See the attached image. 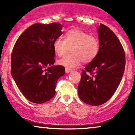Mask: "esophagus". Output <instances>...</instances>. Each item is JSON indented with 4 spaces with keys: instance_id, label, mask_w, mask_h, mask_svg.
<instances>
[{
    "instance_id": "obj_1",
    "label": "esophagus",
    "mask_w": 135,
    "mask_h": 135,
    "mask_svg": "<svg viewBox=\"0 0 135 135\" xmlns=\"http://www.w3.org/2000/svg\"><path fill=\"white\" fill-rule=\"evenodd\" d=\"M71 72H72V70H70V69H67V68H66V69H65V72L66 73V74H69V73Z\"/></svg>"
}]
</instances>
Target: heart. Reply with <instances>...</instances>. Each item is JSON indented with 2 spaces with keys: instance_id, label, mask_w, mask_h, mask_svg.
Returning a JSON list of instances; mask_svg holds the SVG:
<instances>
[{
  "instance_id": "obj_1",
  "label": "heart",
  "mask_w": 135,
  "mask_h": 135,
  "mask_svg": "<svg viewBox=\"0 0 135 135\" xmlns=\"http://www.w3.org/2000/svg\"><path fill=\"white\" fill-rule=\"evenodd\" d=\"M71 48L72 52L58 61V63L67 69L78 66L82 61L89 63L97 56L99 51V42L96 37L80 29H72L66 32L65 39L58 37L53 42L56 55L61 57Z\"/></svg>"
}]
</instances>
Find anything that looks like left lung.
<instances>
[{
	"label": "left lung",
	"instance_id": "obj_1",
	"mask_svg": "<svg viewBox=\"0 0 135 135\" xmlns=\"http://www.w3.org/2000/svg\"><path fill=\"white\" fill-rule=\"evenodd\" d=\"M99 51L82 70L78 94L85 103L98 106L115 93L124 72L126 58L120 41L109 28L100 24L97 29Z\"/></svg>",
	"mask_w": 135,
	"mask_h": 135
}]
</instances>
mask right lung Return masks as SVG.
<instances>
[{
	"instance_id": "add662e5",
	"label": "right lung",
	"mask_w": 135,
	"mask_h": 135,
	"mask_svg": "<svg viewBox=\"0 0 135 135\" xmlns=\"http://www.w3.org/2000/svg\"><path fill=\"white\" fill-rule=\"evenodd\" d=\"M62 25L35 23L18 37L11 54V75L28 100L43 103L55 95L58 79L65 69L54 65L53 42L63 32Z\"/></svg>"
}]
</instances>
